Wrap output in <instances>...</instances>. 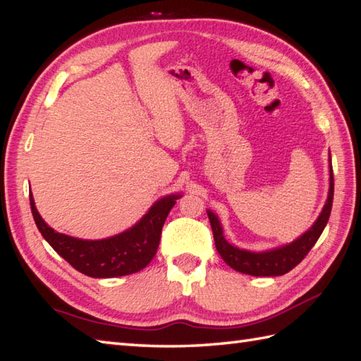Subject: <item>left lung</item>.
I'll return each mask as SVG.
<instances>
[{"mask_svg":"<svg viewBox=\"0 0 361 361\" xmlns=\"http://www.w3.org/2000/svg\"><path fill=\"white\" fill-rule=\"evenodd\" d=\"M334 202V172H332V159L329 153V194L327 200L323 206V211L319 212L318 219L315 220L307 231L295 239L293 242L276 247L267 251H250L235 247L225 239L224 228H221L217 214H214L208 209V217L211 221L214 242L221 259L235 271L251 276H282L301 262L307 256V252L312 250L313 245L319 239L321 233L329 221V216L332 211Z\"/></svg>","mask_w":361,"mask_h":361,"instance_id":"left-lung-1","label":"left lung"}]
</instances>
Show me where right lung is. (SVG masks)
Here are the masks:
<instances>
[{"instance_id": "obj_1", "label": "right lung", "mask_w": 361, "mask_h": 361, "mask_svg": "<svg viewBox=\"0 0 361 361\" xmlns=\"http://www.w3.org/2000/svg\"><path fill=\"white\" fill-rule=\"evenodd\" d=\"M180 197L181 194H171L159 198L132 228L99 240L78 239L54 231L38 214L32 194L29 202L38 231L59 256L90 278H118L142 270L155 257L161 229Z\"/></svg>"}]
</instances>
